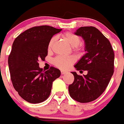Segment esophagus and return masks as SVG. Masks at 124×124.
<instances>
[{
	"label": "esophagus",
	"instance_id": "1",
	"mask_svg": "<svg viewBox=\"0 0 124 124\" xmlns=\"http://www.w3.org/2000/svg\"><path fill=\"white\" fill-rule=\"evenodd\" d=\"M67 73V71H61V74H65Z\"/></svg>",
	"mask_w": 124,
	"mask_h": 124
}]
</instances>
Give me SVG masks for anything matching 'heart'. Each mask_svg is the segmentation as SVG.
<instances>
[{
    "instance_id": "heart-1",
    "label": "heart",
    "mask_w": 124,
    "mask_h": 124,
    "mask_svg": "<svg viewBox=\"0 0 124 124\" xmlns=\"http://www.w3.org/2000/svg\"><path fill=\"white\" fill-rule=\"evenodd\" d=\"M63 38L68 44L72 47H76L80 43V38L76 34L72 32H66L63 35ZM55 41V38H52L49 41L48 45V51H51L53 45ZM53 64L60 69H69L75 62V59L73 57H64L58 56L53 59Z\"/></svg>"
}]
</instances>
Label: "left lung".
Here are the masks:
<instances>
[{
  "instance_id": "1",
  "label": "left lung",
  "mask_w": 124,
  "mask_h": 124,
  "mask_svg": "<svg viewBox=\"0 0 124 124\" xmlns=\"http://www.w3.org/2000/svg\"><path fill=\"white\" fill-rule=\"evenodd\" d=\"M74 34L85 41L86 52L74 67L87 74L71 72L74 79L69 92L74 100L85 103L98 98L107 87L114 72V52L109 40L95 27H81Z\"/></svg>"
}]
</instances>
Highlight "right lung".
Returning <instances> with one entry per match:
<instances>
[{"mask_svg":"<svg viewBox=\"0 0 124 124\" xmlns=\"http://www.w3.org/2000/svg\"><path fill=\"white\" fill-rule=\"evenodd\" d=\"M61 31L48 25L34 27L20 34L13 42L8 57L11 79L20 97L30 103L47 99L53 81L60 77V71L55 67L43 72L39 60H45L49 41Z\"/></svg>","mask_w":124,"mask_h":124,"instance_id":"right-lung-1","label":"right lung"}]
</instances>
